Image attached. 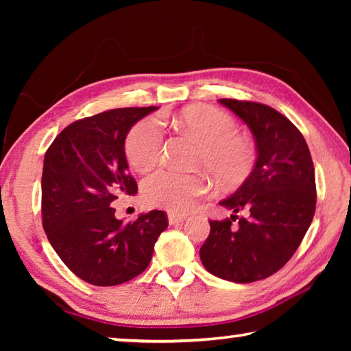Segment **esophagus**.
I'll return each mask as SVG.
<instances>
[{
	"mask_svg": "<svg viewBox=\"0 0 351 351\" xmlns=\"http://www.w3.org/2000/svg\"><path fill=\"white\" fill-rule=\"evenodd\" d=\"M186 215H180V213H175V212H170L169 213V223L170 226H176V224H181L186 221Z\"/></svg>",
	"mask_w": 351,
	"mask_h": 351,
	"instance_id": "34e87169",
	"label": "esophagus"
}]
</instances>
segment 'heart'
I'll use <instances>...</instances> for the list:
<instances>
[{
	"mask_svg": "<svg viewBox=\"0 0 351 351\" xmlns=\"http://www.w3.org/2000/svg\"><path fill=\"white\" fill-rule=\"evenodd\" d=\"M180 122L204 141L199 164L204 165L219 186H239L251 173L255 152L251 142L241 138L232 117L217 108H193L184 112ZM165 147L162 117L148 116L130 130L125 141L128 162L138 170L153 167ZM207 192L204 176L158 169L142 181L147 204L171 212H187Z\"/></svg>",
	"mask_w": 351,
	"mask_h": 351,
	"instance_id": "heart-1",
	"label": "heart"
}]
</instances>
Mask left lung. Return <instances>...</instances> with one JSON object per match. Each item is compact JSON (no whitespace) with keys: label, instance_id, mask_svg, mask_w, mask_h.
Returning a JSON list of instances; mask_svg holds the SVG:
<instances>
[{"label":"left lung","instance_id":"obj_1","mask_svg":"<svg viewBox=\"0 0 351 351\" xmlns=\"http://www.w3.org/2000/svg\"><path fill=\"white\" fill-rule=\"evenodd\" d=\"M219 104L252 132L257 161L240 189L219 203L234 215L210 219L199 257L210 274L251 283L283 268L304 240L316 210L314 165L304 136L274 108L235 99ZM243 210L247 217L239 219Z\"/></svg>","mask_w":351,"mask_h":351}]
</instances>
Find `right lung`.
Masks as SVG:
<instances>
[{
    "label": "right lung",
    "instance_id": "obj_1",
    "mask_svg": "<svg viewBox=\"0 0 351 351\" xmlns=\"http://www.w3.org/2000/svg\"><path fill=\"white\" fill-rule=\"evenodd\" d=\"M154 110L116 108L80 119L45 154L41 215L46 237L63 263L96 287H114L144 272L154 243L169 226L162 210L123 224L112 207L121 195L138 192L128 173L125 138Z\"/></svg>",
    "mask_w": 351,
    "mask_h": 351
}]
</instances>
